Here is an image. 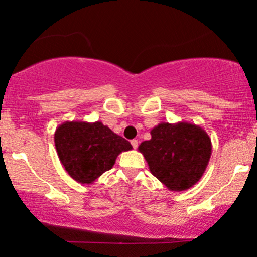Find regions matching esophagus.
Listing matches in <instances>:
<instances>
[{
  "instance_id": "34e87169",
  "label": "esophagus",
  "mask_w": 257,
  "mask_h": 257,
  "mask_svg": "<svg viewBox=\"0 0 257 257\" xmlns=\"http://www.w3.org/2000/svg\"><path fill=\"white\" fill-rule=\"evenodd\" d=\"M131 143H132V146H133V149H137V147H138V144H139L137 139H134V140H132Z\"/></svg>"
}]
</instances>
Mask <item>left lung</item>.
<instances>
[{
	"mask_svg": "<svg viewBox=\"0 0 257 257\" xmlns=\"http://www.w3.org/2000/svg\"><path fill=\"white\" fill-rule=\"evenodd\" d=\"M151 139L138 147L149 169L169 191L193 187L204 174L211 156V140L199 125L182 120L162 122L151 129Z\"/></svg>",
	"mask_w": 257,
	"mask_h": 257,
	"instance_id": "obj_1",
	"label": "left lung"
}]
</instances>
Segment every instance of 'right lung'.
<instances>
[{"label":"right lung","mask_w":257,"mask_h":257,"mask_svg":"<svg viewBox=\"0 0 257 257\" xmlns=\"http://www.w3.org/2000/svg\"><path fill=\"white\" fill-rule=\"evenodd\" d=\"M54 143L65 170L83 185L93 184L113 167L119 153L133 149L100 120H66L55 129Z\"/></svg>","instance_id":"1"}]
</instances>
